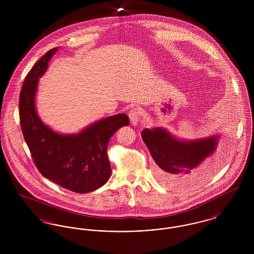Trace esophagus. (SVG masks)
Instances as JSON below:
<instances>
[{
	"label": "esophagus",
	"instance_id": "esophagus-1",
	"mask_svg": "<svg viewBox=\"0 0 254 254\" xmlns=\"http://www.w3.org/2000/svg\"><path fill=\"white\" fill-rule=\"evenodd\" d=\"M141 114H142L141 109H138V108H133L128 111V117H129L131 125L133 126L138 125V123L140 121Z\"/></svg>",
	"mask_w": 254,
	"mask_h": 254
}]
</instances>
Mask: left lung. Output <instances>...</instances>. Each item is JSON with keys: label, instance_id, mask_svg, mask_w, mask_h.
Segmentation results:
<instances>
[{"label": "left lung", "instance_id": "left-lung-1", "mask_svg": "<svg viewBox=\"0 0 254 254\" xmlns=\"http://www.w3.org/2000/svg\"><path fill=\"white\" fill-rule=\"evenodd\" d=\"M142 139L157 164L159 181L170 188H181L205 174L211 164H203L216 149L219 136L193 141H181L166 129L145 128Z\"/></svg>", "mask_w": 254, "mask_h": 254}]
</instances>
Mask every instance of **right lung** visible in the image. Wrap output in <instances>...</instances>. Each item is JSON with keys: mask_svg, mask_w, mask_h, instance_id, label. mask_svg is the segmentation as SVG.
<instances>
[{"mask_svg": "<svg viewBox=\"0 0 254 254\" xmlns=\"http://www.w3.org/2000/svg\"><path fill=\"white\" fill-rule=\"evenodd\" d=\"M56 50L48 51L25 77L19 101L20 124L40 173L68 190L87 193L109 180V140L120 127L128 126L129 121L127 114H116L71 135H61L41 121L35 109L38 80L46 72Z\"/></svg>", "mask_w": 254, "mask_h": 254, "instance_id": "add662e5", "label": "right lung"}]
</instances>
